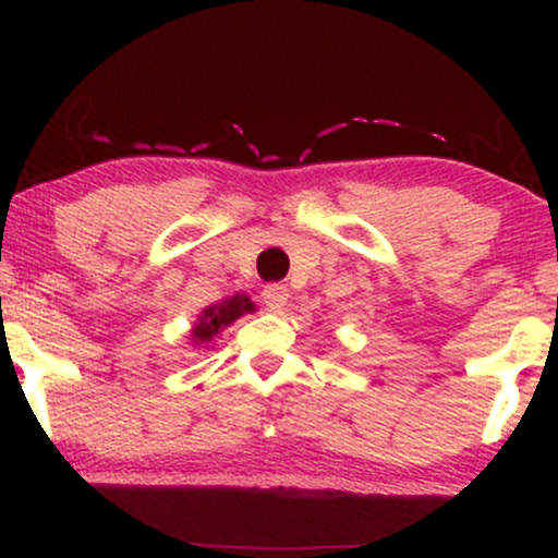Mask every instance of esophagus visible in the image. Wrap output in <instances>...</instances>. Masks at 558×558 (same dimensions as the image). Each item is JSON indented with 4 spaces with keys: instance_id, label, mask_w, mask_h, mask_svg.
<instances>
[{
    "instance_id": "obj_1",
    "label": "esophagus",
    "mask_w": 558,
    "mask_h": 558,
    "mask_svg": "<svg viewBox=\"0 0 558 558\" xmlns=\"http://www.w3.org/2000/svg\"><path fill=\"white\" fill-rule=\"evenodd\" d=\"M262 299H265L267 310L283 312L286 304H288V288H286L283 283H270V286H265V291H262Z\"/></svg>"
}]
</instances>
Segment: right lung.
Returning <instances> with one entry per match:
<instances>
[{"mask_svg":"<svg viewBox=\"0 0 558 558\" xmlns=\"http://www.w3.org/2000/svg\"><path fill=\"white\" fill-rule=\"evenodd\" d=\"M246 312H254V304L248 301V296H241V293L220 301V304L207 306V310L198 315V323L194 325V330H191V341H194L196 345L209 343L217 332H220L222 328H228L230 323H235V319H239L241 315H246Z\"/></svg>","mask_w":558,"mask_h":558,"instance_id":"right-lung-1","label":"right lung"}]
</instances>
